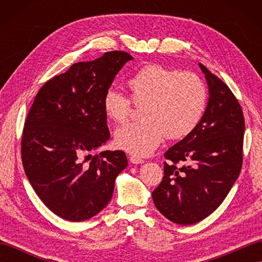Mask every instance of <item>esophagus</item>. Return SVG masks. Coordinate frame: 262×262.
Listing matches in <instances>:
<instances>
[{
  "label": "esophagus",
  "mask_w": 262,
  "mask_h": 262,
  "mask_svg": "<svg viewBox=\"0 0 262 262\" xmlns=\"http://www.w3.org/2000/svg\"><path fill=\"white\" fill-rule=\"evenodd\" d=\"M129 161L133 164H143L144 163V160H142L140 158H136V157H130Z\"/></svg>",
  "instance_id": "1"
}]
</instances>
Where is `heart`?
Returning a JSON list of instances; mask_svg holds the SVG:
<instances>
[{
    "label": "heart",
    "mask_w": 262,
    "mask_h": 262,
    "mask_svg": "<svg viewBox=\"0 0 262 262\" xmlns=\"http://www.w3.org/2000/svg\"><path fill=\"white\" fill-rule=\"evenodd\" d=\"M127 84L136 103L146 102L142 110L144 120L117 129L115 142L134 157H148L164 135L179 140L190 134L207 107V89L202 79L180 70L148 64L137 70ZM102 104L105 116L118 124L130 115L132 100L116 89L107 90Z\"/></svg>",
    "instance_id": "obj_1"
}]
</instances>
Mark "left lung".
I'll return each instance as SVG.
<instances>
[{"label": "left lung", "instance_id": "obj_1", "mask_svg": "<svg viewBox=\"0 0 262 262\" xmlns=\"http://www.w3.org/2000/svg\"><path fill=\"white\" fill-rule=\"evenodd\" d=\"M208 101L197 127L165 152L164 177L152 192L155 207L180 225L209 216L230 192L242 166L244 118L230 88L199 63ZM182 160L187 166L177 167Z\"/></svg>", "mask_w": 262, "mask_h": 262}]
</instances>
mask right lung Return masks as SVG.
<instances>
[{
	"mask_svg": "<svg viewBox=\"0 0 262 262\" xmlns=\"http://www.w3.org/2000/svg\"><path fill=\"white\" fill-rule=\"evenodd\" d=\"M133 57L108 52L79 62L39 90L25 122L21 155L37 196L71 222L96 216L110 202L128 161L122 151L92 155L110 138L103 97Z\"/></svg>",
	"mask_w": 262,
	"mask_h": 262,
	"instance_id": "obj_1",
	"label": "right lung"
}]
</instances>
